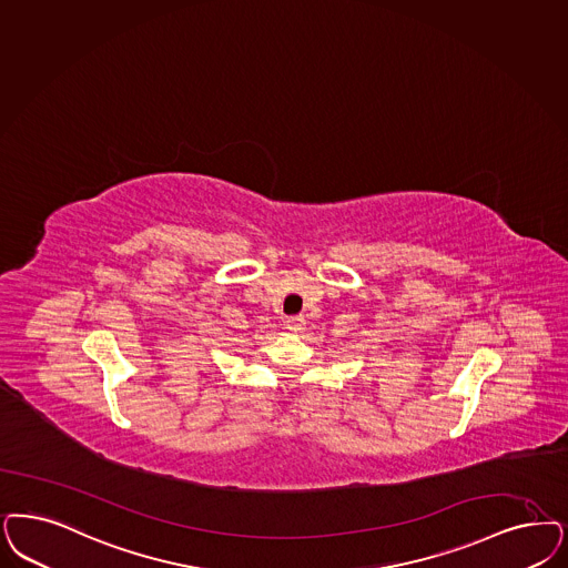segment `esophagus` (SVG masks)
I'll return each mask as SVG.
<instances>
[{
  "label": "esophagus",
  "mask_w": 568,
  "mask_h": 568,
  "mask_svg": "<svg viewBox=\"0 0 568 568\" xmlns=\"http://www.w3.org/2000/svg\"><path fill=\"white\" fill-rule=\"evenodd\" d=\"M287 329L292 333H302L306 329V318L304 316H294V318H287Z\"/></svg>",
  "instance_id": "1"
}]
</instances>
